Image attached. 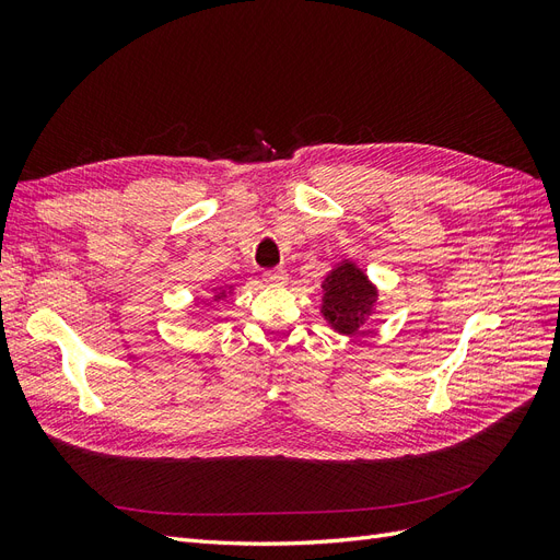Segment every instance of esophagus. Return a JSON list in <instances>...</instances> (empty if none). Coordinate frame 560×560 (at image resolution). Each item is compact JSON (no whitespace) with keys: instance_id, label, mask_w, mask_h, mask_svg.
I'll return each instance as SVG.
<instances>
[{"instance_id":"obj_1","label":"esophagus","mask_w":560,"mask_h":560,"mask_svg":"<svg viewBox=\"0 0 560 560\" xmlns=\"http://www.w3.org/2000/svg\"><path fill=\"white\" fill-rule=\"evenodd\" d=\"M264 280L273 287H280L287 282V270L284 268H268L264 270Z\"/></svg>"}]
</instances>
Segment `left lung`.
I'll use <instances>...</instances> for the list:
<instances>
[{
  "label": "left lung",
  "instance_id": "1",
  "mask_svg": "<svg viewBox=\"0 0 560 560\" xmlns=\"http://www.w3.org/2000/svg\"><path fill=\"white\" fill-rule=\"evenodd\" d=\"M325 299H322V315L341 334H354L364 325V319L374 311L376 287L352 261L336 266L322 282Z\"/></svg>",
  "mask_w": 560,
  "mask_h": 560
}]
</instances>
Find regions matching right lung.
<instances>
[{"label": "right lung", "mask_w": 560, "mask_h": 560, "mask_svg": "<svg viewBox=\"0 0 560 560\" xmlns=\"http://www.w3.org/2000/svg\"><path fill=\"white\" fill-rule=\"evenodd\" d=\"M224 294H226V292H219V294H217V296H214V301H217V299H222V296H224Z\"/></svg>", "instance_id": "1"}]
</instances>
